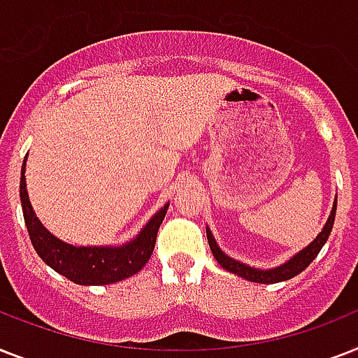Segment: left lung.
<instances>
[{
	"instance_id": "left-lung-1",
	"label": "left lung",
	"mask_w": 358,
	"mask_h": 358,
	"mask_svg": "<svg viewBox=\"0 0 358 358\" xmlns=\"http://www.w3.org/2000/svg\"><path fill=\"white\" fill-rule=\"evenodd\" d=\"M335 213H336V202L333 204L329 219H327V222H325L324 229H322L320 234L316 235V239L313 241L309 246H305L301 252H298L294 257H290L287 263L268 270L254 268V266H248V264L241 263V261L234 259V257H229V255H226L224 252L217 246L213 234L209 231V228L206 229V234H208L209 248H211L215 259H217V263H219L222 268H226L228 272H231V274H237L239 278L254 281V283H280V281H287L290 280V278H294V275L300 274V272H303V270L307 268L313 261H315L316 255L320 254L322 246L325 245V241L329 239L331 229H333V224H335Z\"/></svg>"
}]
</instances>
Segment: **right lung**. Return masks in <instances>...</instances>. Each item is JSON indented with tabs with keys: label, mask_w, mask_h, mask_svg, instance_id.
Returning a JSON list of instances; mask_svg holds the SVG:
<instances>
[{
	"label": "right lung",
	"mask_w": 358,
	"mask_h": 358,
	"mask_svg": "<svg viewBox=\"0 0 358 358\" xmlns=\"http://www.w3.org/2000/svg\"><path fill=\"white\" fill-rule=\"evenodd\" d=\"M20 199L25 226L36 254L58 274L77 285H110L138 274L152 255L159 224L164 222L169 208V204H165L159 209L130 243L121 246H73L57 239L34 215L27 194L25 162L20 178Z\"/></svg>",
	"instance_id": "right-lung-1"
}]
</instances>
